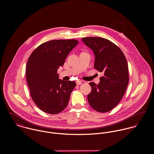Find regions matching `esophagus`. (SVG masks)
Segmentation results:
<instances>
[{
    "instance_id": "1",
    "label": "esophagus",
    "mask_w": 154,
    "mask_h": 154,
    "mask_svg": "<svg viewBox=\"0 0 154 154\" xmlns=\"http://www.w3.org/2000/svg\"><path fill=\"white\" fill-rule=\"evenodd\" d=\"M76 84L77 85H81L82 84V82L81 81H79V80H78V81H76Z\"/></svg>"
}]
</instances>
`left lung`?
<instances>
[{"instance_id":"8db88e82","label":"left lung","mask_w":154,"mask_h":154,"mask_svg":"<svg viewBox=\"0 0 154 154\" xmlns=\"http://www.w3.org/2000/svg\"><path fill=\"white\" fill-rule=\"evenodd\" d=\"M82 41L94 52V67L103 72L97 85L89 84L88 95L91 107L100 112L113 109L121 101L129 84L128 65L121 49L110 40L101 37H84Z\"/></svg>"}]
</instances>
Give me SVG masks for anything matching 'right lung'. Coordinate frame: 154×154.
Segmentation results:
<instances>
[{
	"label": "right lung",
	"mask_w": 154,
	"mask_h": 154,
	"mask_svg": "<svg viewBox=\"0 0 154 154\" xmlns=\"http://www.w3.org/2000/svg\"><path fill=\"white\" fill-rule=\"evenodd\" d=\"M76 40H54L37 47L26 66V78L31 98L45 112L56 114L65 109L76 85L74 81L59 79L57 69L62 66Z\"/></svg>",
	"instance_id": "right-lung-1"
}]
</instances>
